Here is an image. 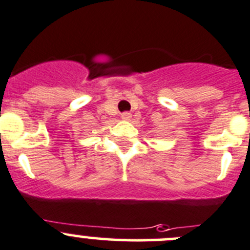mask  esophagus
Listing matches in <instances>:
<instances>
[{
	"label": "esophagus",
	"mask_w": 250,
	"mask_h": 250,
	"mask_svg": "<svg viewBox=\"0 0 250 250\" xmlns=\"http://www.w3.org/2000/svg\"><path fill=\"white\" fill-rule=\"evenodd\" d=\"M121 118H122L123 121H130V118H132V115H130L129 112H123L122 115H121Z\"/></svg>",
	"instance_id": "obj_1"
}]
</instances>
